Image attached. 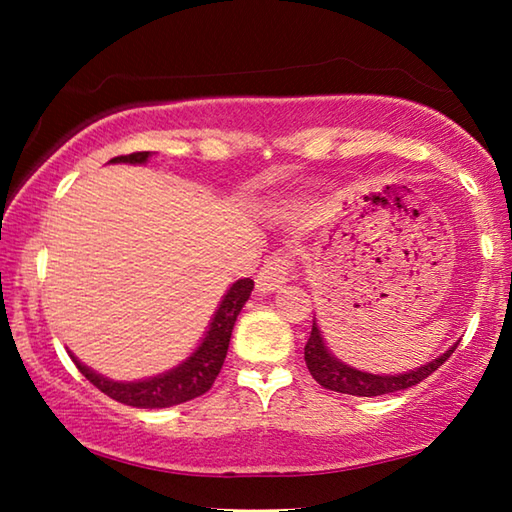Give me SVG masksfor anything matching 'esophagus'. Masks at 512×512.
Listing matches in <instances>:
<instances>
[{"label": "esophagus", "instance_id": "34e87169", "mask_svg": "<svg viewBox=\"0 0 512 512\" xmlns=\"http://www.w3.org/2000/svg\"><path fill=\"white\" fill-rule=\"evenodd\" d=\"M291 259L287 253H275L271 255V259L262 266V271L257 273L255 277V284H257V291L264 293H273L282 287V284L289 282L291 277Z\"/></svg>", "mask_w": 512, "mask_h": 512}]
</instances>
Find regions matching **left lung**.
I'll return each instance as SVG.
<instances>
[{
  "instance_id": "8db88e82",
  "label": "left lung",
  "mask_w": 512,
  "mask_h": 512,
  "mask_svg": "<svg viewBox=\"0 0 512 512\" xmlns=\"http://www.w3.org/2000/svg\"><path fill=\"white\" fill-rule=\"evenodd\" d=\"M454 343L452 348H447L440 357L431 359L424 366H418L406 372H397V375H372V372L359 370L348 363L336 359L332 352H329L327 343L323 339V332L314 318V325H311V336L305 345V361L320 386L329 388V391L336 393H348V395H359V397H377V395H388L397 391H406L415 384H420L422 379H427L431 372H436L443 363L452 357L456 350Z\"/></svg>"
}]
</instances>
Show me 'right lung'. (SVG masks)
<instances>
[{
	"mask_svg": "<svg viewBox=\"0 0 512 512\" xmlns=\"http://www.w3.org/2000/svg\"><path fill=\"white\" fill-rule=\"evenodd\" d=\"M151 155V151L119 155V158H112L110 164H146ZM253 287L255 284L250 277L230 284V289L223 293L219 307H216L210 325H207V332L203 334L201 343L196 345V350L185 361H180L178 366L164 370L160 375L135 381H119L85 366L72 352H69V357L76 363V368L83 372L85 379H90L101 393H106L121 404L137 406V409H164V406L189 402L210 391L214 379L219 377L225 354H228L232 327H235L239 311L244 309Z\"/></svg>",
	"mask_w": 512,
	"mask_h": 512,
	"instance_id": "1",
	"label": "right lung"
}]
</instances>
